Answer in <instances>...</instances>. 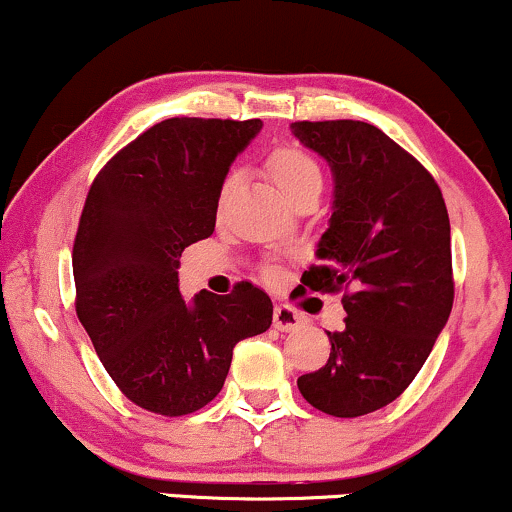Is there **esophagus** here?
Listing matches in <instances>:
<instances>
[{"instance_id": "34e87169", "label": "esophagus", "mask_w": 512, "mask_h": 512, "mask_svg": "<svg viewBox=\"0 0 512 512\" xmlns=\"http://www.w3.org/2000/svg\"><path fill=\"white\" fill-rule=\"evenodd\" d=\"M305 324V317L288 305H279L274 310V326L279 331H295Z\"/></svg>"}]
</instances>
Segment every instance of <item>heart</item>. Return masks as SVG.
I'll return each mask as SVG.
<instances>
[{"mask_svg":"<svg viewBox=\"0 0 512 512\" xmlns=\"http://www.w3.org/2000/svg\"><path fill=\"white\" fill-rule=\"evenodd\" d=\"M269 174H272L276 188H279L288 200L305 188H322V171H319L317 162L310 155H305L303 150H295V147H283V150L274 152V155L269 157ZM233 186H236V171L226 176L219 193V202H224L226 197H229Z\"/></svg>","mask_w":512,"mask_h":512,"instance_id":"b5f03b06","label":"heart"}]
</instances>
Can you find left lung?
Masks as SVG:
<instances>
[{"label": "left lung", "instance_id": "left-lung-1", "mask_svg": "<svg viewBox=\"0 0 512 512\" xmlns=\"http://www.w3.org/2000/svg\"><path fill=\"white\" fill-rule=\"evenodd\" d=\"M291 133L334 176L329 229L303 274L312 291L343 295L346 326L326 331L324 367L298 389L312 408L360 417L396 400L417 377L453 307L451 221L436 181L365 121H295Z\"/></svg>", "mask_w": 512, "mask_h": 512}]
</instances>
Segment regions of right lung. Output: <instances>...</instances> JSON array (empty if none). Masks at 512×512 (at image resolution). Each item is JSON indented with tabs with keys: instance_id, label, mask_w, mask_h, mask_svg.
<instances>
[{
	"instance_id": "right-lung-1",
	"label": "right lung",
	"mask_w": 512,
	"mask_h": 512,
	"mask_svg": "<svg viewBox=\"0 0 512 512\" xmlns=\"http://www.w3.org/2000/svg\"><path fill=\"white\" fill-rule=\"evenodd\" d=\"M260 131V119H166L90 186L73 243L78 319L123 396L157 415L205 408L236 343L272 326V300L248 281L193 300L178 288L181 252L212 236L224 178Z\"/></svg>"
}]
</instances>
